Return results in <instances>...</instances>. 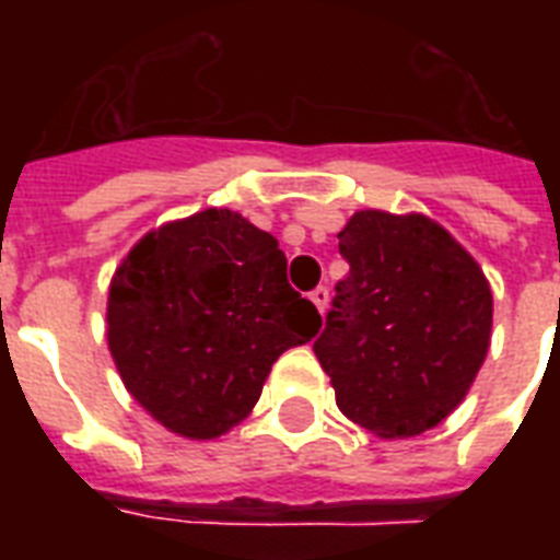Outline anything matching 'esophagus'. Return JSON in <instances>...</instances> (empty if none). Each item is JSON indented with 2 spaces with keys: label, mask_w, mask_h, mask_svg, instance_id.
Instances as JSON below:
<instances>
[{
  "label": "esophagus",
  "mask_w": 560,
  "mask_h": 560,
  "mask_svg": "<svg viewBox=\"0 0 560 560\" xmlns=\"http://www.w3.org/2000/svg\"><path fill=\"white\" fill-rule=\"evenodd\" d=\"M328 299H331V293H328V288H323V284H319L316 290H311V302H314L319 314H325V311H328Z\"/></svg>",
  "instance_id": "1"
}]
</instances>
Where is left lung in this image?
<instances>
[{
    "label": "left lung",
    "mask_w": 560,
    "mask_h": 560,
    "mask_svg": "<svg viewBox=\"0 0 560 560\" xmlns=\"http://www.w3.org/2000/svg\"><path fill=\"white\" fill-rule=\"evenodd\" d=\"M349 276L314 351L337 407L381 439H407L459 407L488 354L486 272L424 214L358 211L340 235Z\"/></svg>",
    "instance_id": "obj_1"
}]
</instances>
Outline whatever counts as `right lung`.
<instances>
[{"label":"right lung","instance_id":"add662e5","mask_svg":"<svg viewBox=\"0 0 560 560\" xmlns=\"http://www.w3.org/2000/svg\"><path fill=\"white\" fill-rule=\"evenodd\" d=\"M323 325L288 284L270 232L206 209L153 229L109 281L107 342L127 392L171 433L218 439L261 398L272 363Z\"/></svg>","mask_w":560,"mask_h":560}]
</instances>
